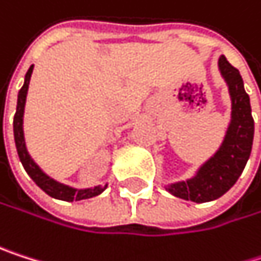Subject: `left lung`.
I'll use <instances>...</instances> for the list:
<instances>
[{
	"mask_svg": "<svg viewBox=\"0 0 261 261\" xmlns=\"http://www.w3.org/2000/svg\"><path fill=\"white\" fill-rule=\"evenodd\" d=\"M219 67L229 85L232 97V119L225 141L219 151L199 170L196 177L168 185V191L173 196L196 203L222 197L243 173L252 148L254 119L249 96L243 88V79L225 56H220Z\"/></svg>",
	"mask_w": 261,
	"mask_h": 261,
	"instance_id": "obj_1",
	"label": "left lung"
}]
</instances>
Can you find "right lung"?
<instances>
[{
  "instance_id": "add662e5",
  "label": "right lung",
  "mask_w": 261,
  "mask_h": 261,
  "mask_svg": "<svg viewBox=\"0 0 261 261\" xmlns=\"http://www.w3.org/2000/svg\"><path fill=\"white\" fill-rule=\"evenodd\" d=\"M33 71V65H30L29 71L25 73V81L22 88L18 93V105H16V113L13 117V135H15V144H16V150H18V156L19 161L24 167V170L27 171V174L33 179V182L44 191L47 193L50 197L59 199V200H65V202H73V200H84V199H91L97 194H100L105 187H94V188H88V190H74L70 187H65L62 184L55 182L53 179H50L48 176H45L39 167L32 161V158L29 156L27 150H25V144H24V132H22V114H24V105H25V96H27V90H29V82H30V76Z\"/></svg>"
}]
</instances>
